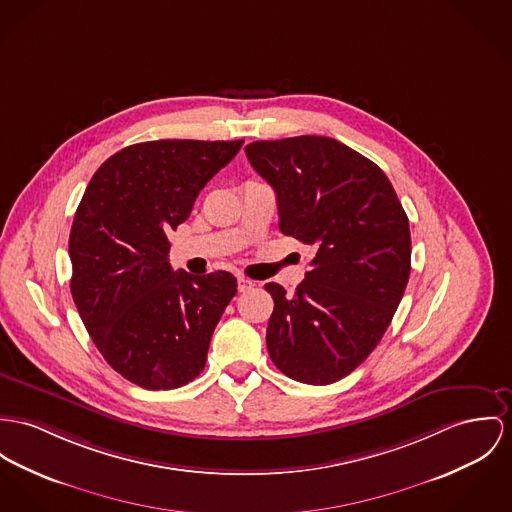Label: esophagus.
<instances>
[{
    "label": "esophagus",
    "instance_id": "34e87169",
    "mask_svg": "<svg viewBox=\"0 0 512 512\" xmlns=\"http://www.w3.org/2000/svg\"><path fill=\"white\" fill-rule=\"evenodd\" d=\"M253 286H255L253 280H249V278H245V276H237V290H239V292H247V290H251Z\"/></svg>",
    "mask_w": 512,
    "mask_h": 512
}]
</instances>
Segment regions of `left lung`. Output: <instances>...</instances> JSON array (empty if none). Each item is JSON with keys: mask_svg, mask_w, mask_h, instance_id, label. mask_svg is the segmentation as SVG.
Returning <instances> with one entry per match:
<instances>
[{"mask_svg": "<svg viewBox=\"0 0 512 512\" xmlns=\"http://www.w3.org/2000/svg\"><path fill=\"white\" fill-rule=\"evenodd\" d=\"M275 189L278 228L314 249L294 294L269 282L267 349L312 386L351 374L384 337L411 273L407 214L386 173L339 140L296 136L245 146Z\"/></svg>", "mask_w": 512, "mask_h": 512, "instance_id": "obj_1", "label": "left lung"}]
</instances>
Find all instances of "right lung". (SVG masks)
Wrapping results in <instances>:
<instances>
[{
	"instance_id": "1",
	"label": "right lung",
	"mask_w": 512,
	"mask_h": 512,
	"mask_svg": "<svg viewBox=\"0 0 512 512\" xmlns=\"http://www.w3.org/2000/svg\"><path fill=\"white\" fill-rule=\"evenodd\" d=\"M243 140H154L128 146L91 177L72 232V296L103 358L146 390H175L204 370L214 327L236 296L226 271L169 265L167 234Z\"/></svg>"
}]
</instances>
